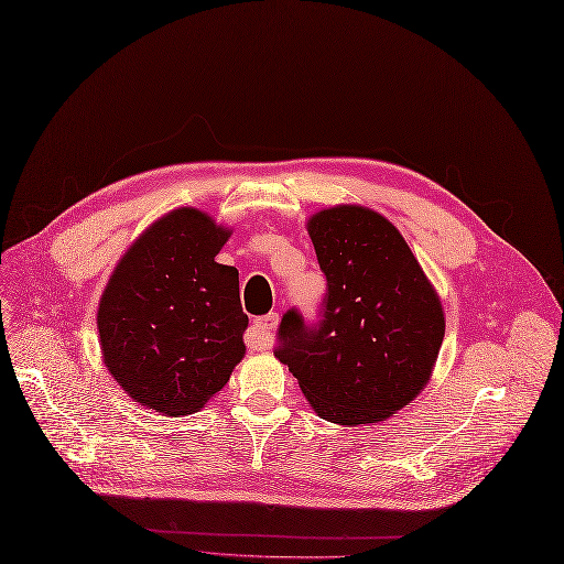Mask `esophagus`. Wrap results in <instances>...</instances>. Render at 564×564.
<instances>
[{"instance_id": "34e87169", "label": "esophagus", "mask_w": 564, "mask_h": 564, "mask_svg": "<svg viewBox=\"0 0 564 564\" xmlns=\"http://www.w3.org/2000/svg\"><path fill=\"white\" fill-rule=\"evenodd\" d=\"M278 324H280V314H278V312H271V314L254 318L252 330H250L248 337H246V339H248V346L252 348V351H265V348L271 346V341H273V330L278 328Z\"/></svg>"}]
</instances>
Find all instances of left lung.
Masks as SVG:
<instances>
[{"mask_svg":"<svg viewBox=\"0 0 564 564\" xmlns=\"http://www.w3.org/2000/svg\"><path fill=\"white\" fill-rule=\"evenodd\" d=\"M328 280L321 324H280L275 358L328 422L362 426L409 406L436 367L445 312L404 236L381 213L337 204L307 220Z\"/></svg>","mask_w":564,"mask_h":564,"instance_id":"8db88e82","label":"left lung"}]
</instances>
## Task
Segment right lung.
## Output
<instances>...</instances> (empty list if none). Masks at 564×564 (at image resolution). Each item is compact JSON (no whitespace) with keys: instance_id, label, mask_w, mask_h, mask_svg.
Instances as JSON below:
<instances>
[{"instance_id":"obj_1","label":"right lung","mask_w":564,"mask_h":564,"mask_svg":"<svg viewBox=\"0 0 564 564\" xmlns=\"http://www.w3.org/2000/svg\"><path fill=\"white\" fill-rule=\"evenodd\" d=\"M229 236L208 213L174 208L132 240L107 280L96 314L102 362L155 413L202 411L246 356L238 271L216 261Z\"/></svg>"}]
</instances>
